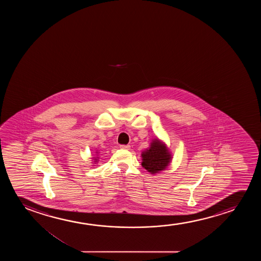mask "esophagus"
Masks as SVG:
<instances>
[{"mask_svg": "<svg viewBox=\"0 0 261 261\" xmlns=\"http://www.w3.org/2000/svg\"><path fill=\"white\" fill-rule=\"evenodd\" d=\"M120 148L123 149V150H129L130 149V145H128V144H121Z\"/></svg>", "mask_w": 261, "mask_h": 261, "instance_id": "34e87169", "label": "esophagus"}]
</instances>
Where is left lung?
<instances>
[{
  "mask_svg": "<svg viewBox=\"0 0 261 261\" xmlns=\"http://www.w3.org/2000/svg\"><path fill=\"white\" fill-rule=\"evenodd\" d=\"M142 157V166L151 174L164 170L171 161V155L167 147L158 139L151 143L149 150L143 151Z\"/></svg>",
  "mask_w": 261,
  "mask_h": 261,
  "instance_id": "left-lung-1",
  "label": "left lung"
}]
</instances>
